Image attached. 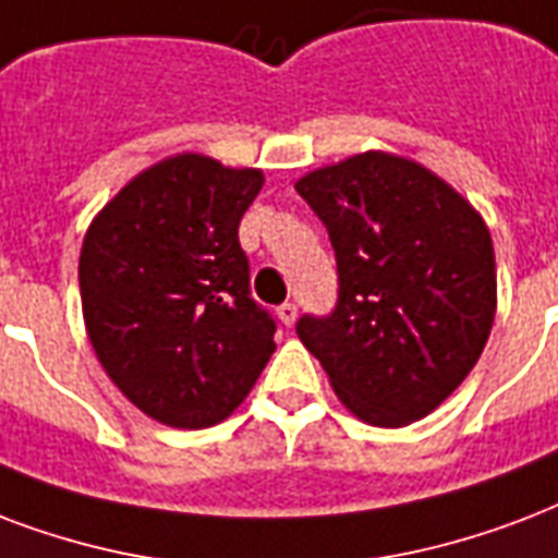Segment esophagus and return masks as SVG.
I'll return each instance as SVG.
<instances>
[{
    "label": "esophagus",
    "mask_w": 558,
    "mask_h": 558,
    "mask_svg": "<svg viewBox=\"0 0 558 558\" xmlns=\"http://www.w3.org/2000/svg\"><path fill=\"white\" fill-rule=\"evenodd\" d=\"M295 316H298V307H295V304H292V301H287V304H280V307H278V318L287 327L295 325Z\"/></svg>",
    "instance_id": "1"
}]
</instances>
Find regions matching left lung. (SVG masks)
Masks as SVG:
<instances>
[{
    "instance_id": "8db88e82",
    "label": "left lung",
    "mask_w": 558,
    "mask_h": 558,
    "mask_svg": "<svg viewBox=\"0 0 558 558\" xmlns=\"http://www.w3.org/2000/svg\"><path fill=\"white\" fill-rule=\"evenodd\" d=\"M327 228L339 295L298 336L333 392L374 427L424 418L486 348L497 307L486 222L441 178L365 151L295 184Z\"/></svg>"
}]
</instances>
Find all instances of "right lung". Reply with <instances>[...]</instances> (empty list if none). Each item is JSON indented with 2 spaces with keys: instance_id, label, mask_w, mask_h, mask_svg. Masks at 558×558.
<instances>
[{
  "instance_id": "1",
  "label": "right lung",
  "mask_w": 558,
  "mask_h": 558,
  "mask_svg": "<svg viewBox=\"0 0 558 558\" xmlns=\"http://www.w3.org/2000/svg\"><path fill=\"white\" fill-rule=\"evenodd\" d=\"M263 172L202 155L151 166L93 219L81 248L84 325L101 368L148 418L202 430L228 418L275 354L251 298L240 219Z\"/></svg>"
}]
</instances>
